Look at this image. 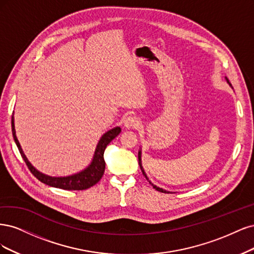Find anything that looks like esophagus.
Listing matches in <instances>:
<instances>
[{
	"label": "esophagus",
	"mask_w": 254,
	"mask_h": 254,
	"mask_svg": "<svg viewBox=\"0 0 254 254\" xmlns=\"http://www.w3.org/2000/svg\"><path fill=\"white\" fill-rule=\"evenodd\" d=\"M139 124H140V122H139L138 118L135 116H128L125 120V127L127 128H136L138 127Z\"/></svg>",
	"instance_id": "obj_1"
}]
</instances>
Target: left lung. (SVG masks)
I'll return each instance as SVG.
<instances>
[{
  "label": "left lung",
  "instance_id": "8db88e82",
  "mask_svg": "<svg viewBox=\"0 0 254 254\" xmlns=\"http://www.w3.org/2000/svg\"><path fill=\"white\" fill-rule=\"evenodd\" d=\"M226 80H227V82H228V84L231 86V84H230V82H229V80L226 78ZM232 87V86H231ZM138 162H139V166H140V169H141V171H142V174L144 175V177L148 179L149 181V183L153 186V188L155 190H157V191H159V192H162V193H173V192H170V191H167V190H165V189H162V188H159V187H157V186H155L154 184H152L151 183V181L149 179V177H148V175L145 174V172H144V170H143V167H142V161H141V149L139 150V152H138Z\"/></svg>",
  "mask_w": 254,
  "mask_h": 254
}]
</instances>
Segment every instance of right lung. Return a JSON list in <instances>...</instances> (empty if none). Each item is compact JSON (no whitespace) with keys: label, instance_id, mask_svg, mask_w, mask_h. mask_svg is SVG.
<instances>
[{"label":"right lung","instance_id":"obj_1","mask_svg":"<svg viewBox=\"0 0 254 254\" xmlns=\"http://www.w3.org/2000/svg\"><path fill=\"white\" fill-rule=\"evenodd\" d=\"M11 130H12V136H13V140L17 144L18 149L20 151V154L24 161L26 162V165L30 172L34 174L41 183H43L45 185H48L54 188H59V189L63 190H85L95 186L98 182L100 181L101 177L103 176L104 170H105V161L103 159V153L104 150L114 138L117 137L120 132L121 128L120 127H115L111 129H109L108 132H105L101 138L98 141L93 159L91 163L82 171L78 172V173L71 174L68 176H50L46 175L42 172H40L37 170L34 166L31 165L29 160L27 159L26 155L24 154L21 144L18 140L17 135H15V128H14V117L12 115L11 117Z\"/></svg>","mask_w":254,"mask_h":254}]
</instances>
